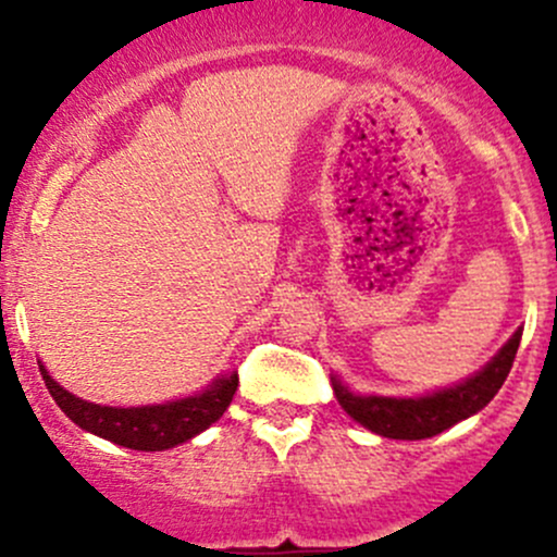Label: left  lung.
Listing matches in <instances>:
<instances>
[{
    "instance_id": "obj_1",
    "label": "left lung",
    "mask_w": 557,
    "mask_h": 557,
    "mask_svg": "<svg viewBox=\"0 0 557 557\" xmlns=\"http://www.w3.org/2000/svg\"><path fill=\"white\" fill-rule=\"evenodd\" d=\"M522 329L515 331L512 339L502 347L496 358L487 363L482 372L469 377L466 383L436 391L431 396L420 398H387V396H356L345 385L334 380V393L339 398L342 409L363 429L387 440H429L442 434L460 420L480 412L487 401L498 393V387L507 380L518 356Z\"/></svg>"
}]
</instances>
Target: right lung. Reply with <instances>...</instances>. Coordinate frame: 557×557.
I'll return each mask as SVG.
<instances>
[{
	"label": "right lung",
	"mask_w": 557,
	"mask_h": 557,
	"mask_svg": "<svg viewBox=\"0 0 557 557\" xmlns=\"http://www.w3.org/2000/svg\"><path fill=\"white\" fill-rule=\"evenodd\" d=\"M42 372L45 385H48L50 396L61 407V412L77 423L81 429L91 431V434L102 436L107 442L128 447V450H170L174 445H183L190 436L201 434L210 429L218 418L228 409L234 393H237L239 377H218L215 383L207 387L199 396L180 398V401L159 404V407H102V404L83 401V398L72 396L59 383L50 380L45 367Z\"/></svg>",
	"instance_id": "obj_1"
}]
</instances>
